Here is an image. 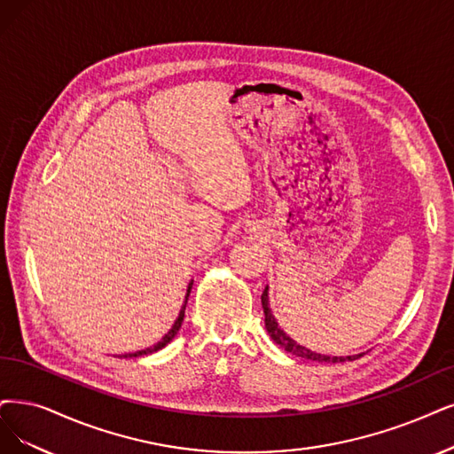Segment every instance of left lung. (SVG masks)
Listing matches in <instances>:
<instances>
[{"instance_id": "8db88e82", "label": "left lung", "mask_w": 454, "mask_h": 454, "mask_svg": "<svg viewBox=\"0 0 454 454\" xmlns=\"http://www.w3.org/2000/svg\"><path fill=\"white\" fill-rule=\"evenodd\" d=\"M262 307H263V314H265V329L270 333V337L290 354L297 356V357H303V359H310V361H317V363H344V361H354L359 356H346V357H337V356H324V354H316V351L297 344L290 334L284 333V329L278 325L277 317L273 316L271 309H270V286H265L263 294H262Z\"/></svg>"}]
</instances>
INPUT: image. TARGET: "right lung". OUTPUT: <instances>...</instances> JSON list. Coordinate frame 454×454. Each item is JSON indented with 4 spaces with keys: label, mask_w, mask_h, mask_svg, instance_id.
<instances>
[{
    "label": "right lung",
    "mask_w": 454,
    "mask_h": 454,
    "mask_svg": "<svg viewBox=\"0 0 454 454\" xmlns=\"http://www.w3.org/2000/svg\"><path fill=\"white\" fill-rule=\"evenodd\" d=\"M191 290H192V280L189 282V286H187V294H184V301H183V307H181V310H179V316L176 317V322H174V325H172V329L168 331L164 337H162V340L160 342H157L155 346H151V348H145V349H140V351H134V354H125L123 357H140V356H147V354H153V351H159V349H162L168 342H170L176 334H177V331L181 329V324H183V317H184V307H187V301H189V295H191Z\"/></svg>",
    "instance_id": "add662e5"
}]
</instances>
